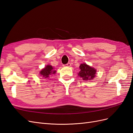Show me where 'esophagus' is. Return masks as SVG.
Listing matches in <instances>:
<instances>
[{"instance_id": "34e87169", "label": "esophagus", "mask_w": 133, "mask_h": 133, "mask_svg": "<svg viewBox=\"0 0 133 133\" xmlns=\"http://www.w3.org/2000/svg\"><path fill=\"white\" fill-rule=\"evenodd\" d=\"M64 66H68V67H70L71 66V64L70 63H68L66 64H65V65H63Z\"/></svg>"}]
</instances>
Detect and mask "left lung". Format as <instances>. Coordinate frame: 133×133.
<instances>
[{
  "mask_svg": "<svg viewBox=\"0 0 133 133\" xmlns=\"http://www.w3.org/2000/svg\"><path fill=\"white\" fill-rule=\"evenodd\" d=\"M80 71L78 75L84 80H89L93 79L95 78L96 70L94 68L87 65L86 63L80 64L79 66Z\"/></svg>",
  "mask_w": 133,
  "mask_h": 133,
  "instance_id": "left-lung-1",
  "label": "left lung"
}]
</instances>
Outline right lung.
Masks as SVG:
<instances>
[{
  "label": "right lung",
  "mask_w": 133,
  "mask_h": 133,
  "mask_svg": "<svg viewBox=\"0 0 133 133\" xmlns=\"http://www.w3.org/2000/svg\"><path fill=\"white\" fill-rule=\"evenodd\" d=\"M57 71L54 69V68L50 65H47L45 68L40 71V75H41L44 78H48L52 74L56 73Z\"/></svg>",
  "instance_id": "obj_1"
}]
</instances>
